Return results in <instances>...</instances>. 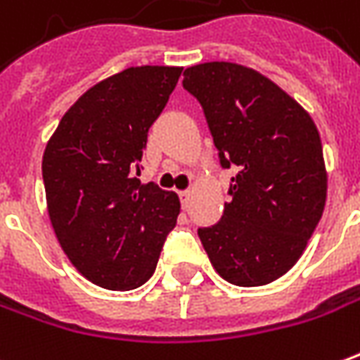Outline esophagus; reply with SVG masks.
<instances>
[{
    "label": "esophagus",
    "instance_id": "esophagus-1",
    "mask_svg": "<svg viewBox=\"0 0 360 360\" xmlns=\"http://www.w3.org/2000/svg\"><path fill=\"white\" fill-rule=\"evenodd\" d=\"M188 198H191V191H181L179 200H181V205H183V208H187Z\"/></svg>",
    "mask_w": 360,
    "mask_h": 360
}]
</instances>
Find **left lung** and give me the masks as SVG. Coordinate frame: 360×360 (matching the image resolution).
<instances>
[{"label":"left lung","mask_w":360,"mask_h":360,"mask_svg":"<svg viewBox=\"0 0 360 360\" xmlns=\"http://www.w3.org/2000/svg\"><path fill=\"white\" fill-rule=\"evenodd\" d=\"M220 165L236 167L220 222L198 228L216 273L238 286H263L300 259L320 222L328 173L311 117L251 68L206 62L185 70Z\"/></svg>","instance_id":"1"}]
</instances>
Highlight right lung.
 I'll return each instance as SVG.
<instances>
[{"mask_svg":"<svg viewBox=\"0 0 360 360\" xmlns=\"http://www.w3.org/2000/svg\"><path fill=\"white\" fill-rule=\"evenodd\" d=\"M183 68L140 66L103 79L68 109L42 155L54 233L82 275L132 290L154 275L179 197L140 173L148 130Z\"/></svg>","mask_w":360,"mask_h":360,"instance_id":"right-lung-1","label":"right lung"}]
</instances>
